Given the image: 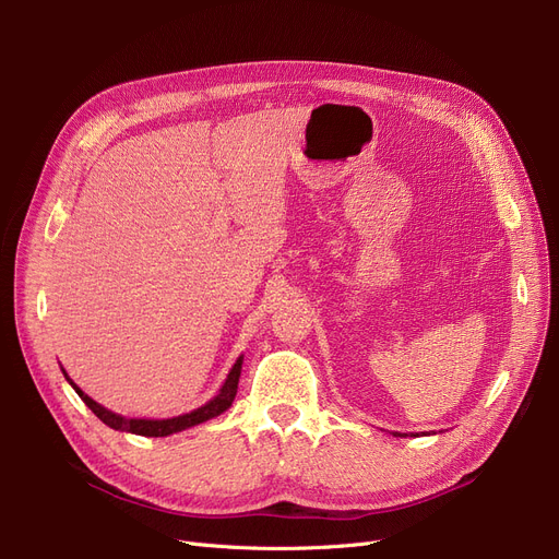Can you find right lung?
<instances>
[{
  "label": "right lung",
  "mask_w": 559,
  "mask_h": 559,
  "mask_svg": "<svg viewBox=\"0 0 559 559\" xmlns=\"http://www.w3.org/2000/svg\"><path fill=\"white\" fill-rule=\"evenodd\" d=\"M240 371H242V356H240L238 360H235L233 369L228 371L226 383L222 385V390H219V394H217L215 399H211L205 405L192 409V413L181 415V417H174V419H127V417H120V415L110 413V409L102 407L99 403H95L91 396L83 394L68 376H66V378L70 380V385L76 390V394L83 399V403H85L87 407H91L93 413H95L106 426H110V428H115V430H124V432L142 435V437H167V435H171V432H181V430H186V428H192V426H197V424H203V421H209V419H213V417L226 413V409H228L230 403H233V399H235V394H238ZM63 373H66V371H63Z\"/></svg>",
  "instance_id": "add662e5"
}]
</instances>
